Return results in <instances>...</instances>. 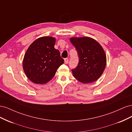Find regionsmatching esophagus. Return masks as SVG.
<instances>
[{"instance_id": "1", "label": "esophagus", "mask_w": 132, "mask_h": 132, "mask_svg": "<svg viewBox=\"0 0 132 132\" xmlns=\"http://www.w3.org/2000/svg\"><path fill=\"white\" fill-rule=\"evenodd\" d=\"M68 62H69L68 58H65V59H64V63H65V64H68Z\"/></svg>"}]
</instances>
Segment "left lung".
Returning a JSON list of instances; mask_svg holds the SVG:
<instances>
[{
	"label": "left lung",
	"mask_w": 132,
	"mask_h": 132,
	"mask_svg": "<svg viewBox=\"0 0 132 132\" xmlns=\"http://www.w3.org/2000/svg\"><path fill=\"white\" fill-rule=\"evenodd\" d=\"M79 57L77 67L71 70L74 77L80 82L87 84L101 77L106 64V56L101 46L90 37L70 38Z\"/></svg>",
	"instance_id": "obj_1"
}]
</instances>
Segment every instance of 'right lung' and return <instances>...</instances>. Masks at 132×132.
Listing matches in <instances>:
<instances>
[{"mask_svg":"<svg viewBox=\"0 0 132 132\" xmlns=\"http://www.w3.org/2000/svg\"><path fill=\"white\" fill-rule=\"evenodd\" d=\"M55 42L54 37H42L27 49L23 60V69L32 82L39 84L48 82L64 63L59 51L54 48Z\"/></svg>","mask_w":132,"mask_h":132,"instance_id":"1","label":"right lung"}]
</instances>
